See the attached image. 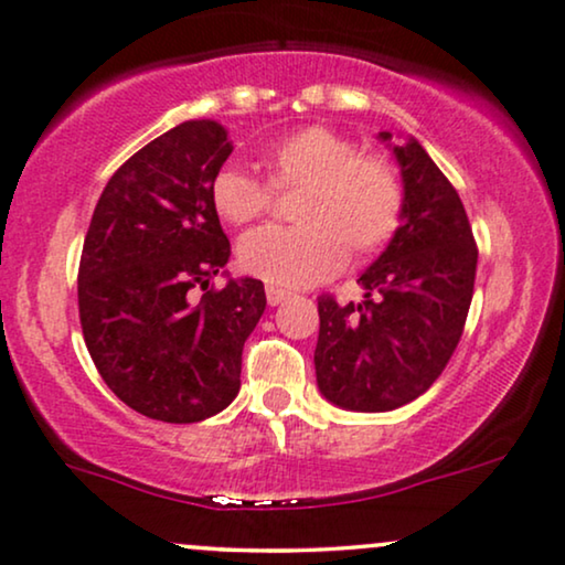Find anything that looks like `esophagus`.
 <instances>
[{
	"label": "esophagus",
	"instance_id": "1",
	"mask_svg": "<svg viewBox=\"0 0 565 565\" xmlns=\"http://www.w3.org/2000/svg\"><path fill=\"white\" fill-rule=\"evenodd\" d=\"M290 292L282 290V288H275V285H267V300L269 306H280L282 300H288Z\"/></svg>",
	"mask_w": 565,
	"mask_h": 565
}]
</instances>
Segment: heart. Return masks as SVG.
<instances>
[{
  "instance_id": "1",
  "label": "heart",
  "mask_w": 565,
  "mask_h": 565,
  "mask_svg": "<svg viewBox=\"0 0 565 565\" xmlns=\"http://www.w3.org/2000/svg\"><path fill=\"white\" fill-rule=\"evenodd\" d=\"M267 184L241 168H220L212 207L225 223L248 225L273 207V192L298 189L290 215L298 225L248 233L238 246L248 275L285 288H306L340 273L350 254L363 259L397 236L405 186L390 160L361 152L340 131L300 127L262 152Z\"/></svg>"
}]
</instances>
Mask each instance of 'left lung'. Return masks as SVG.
Wrapping results in <instances>:
<instances>
[{
	"label": "left lung",
	"mask_w": 565,
	"mask_h": 565,
	"mask_svg": "<svg viewBox=\"0 0 565 565\" xmlns=\"http://www.w3.org/2000/svg\"><path fill=\"white\" fill-rule=\"evenodd\" d=\"M405 215L365 273L361 303L319 298L313 350L319 392L342 409L386 413L420 397L441 376L472 303L478 246L457 189L417 139L392 145Z\"/></svg>",
	"instance_id": "left-lung-1"
}]
</instances>
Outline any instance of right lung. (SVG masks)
Wrapping results in <instances>:
<instances>
[{"label":"right lung","instance_id":"obj_1","mask_svg":"<svg viewBox=\"0 0 565 565\" xmlns=\"http://www.w3.org/2000/svg\"><path fill=\"white\" fill-rule=\"evenodd\" d=\"M231 152L217 121L179 124L108 179L87 228L77 275L87 353L108 390L152 420L200 423L228 407L265 313L262 280L210 288L231 256L210 200Z\"/></svg>","mask_w":565,"mask_h":565}]
</instances>
